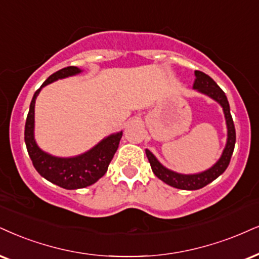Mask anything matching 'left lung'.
Masks as SVG:
<instances>
[{
  "label": "left lung",
  "mask_w": 259,
  "mask_h": 259,
  "mask_svg": "<svg viewBox=\"0 0 259 259\" xmlns=\"http://www.w3.org/2000/svg\"><path fill=\"white\" fill-rule=\"evenodd\" d=\"M194 75H196L193 82L194 90L203 95H206L207 97L218 102L222 107L223 114H225L226 124H227V143H226L225 149H223L221 157L219 158V161L212 167L206 169V170L196 174H181L165 168L150 150H145L146 157L149 159L152 171L159 180H162L171 187L188 191L199 190V188L206 186L207 184L212 183L215 179H218L227 169L235 145V127L234 123H233L227 96L221 90V88L205 73L196 71Z\"/></svg>",
  "instance_id": "1"
}]
</instances>
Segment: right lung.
Wrapping results in <instances>:
<instances>
[{
  "instance_id": "obj_1",
  "label": "right lung",
  "mask_w": 259,
  "mask_h": 259,
  "mask_svg": "<svg viewBox=\"0 0 259 259\" xmlns=\"http://www.w3.org/2000/svg\"><path fill=\"white\" fill-rule=\"evenodd\" d=\"M82 71L75 66H69L54 73L34 92L25 123V144L33 167L44 179L66 190H76L95 184L107 173L108 165L119 148L122 131L105 137L94 148L84 154L73 157H57L43 151L34 139V104L36 98L44 86L52 82L76 75Z\"/></svg>"
}]
</instances>
